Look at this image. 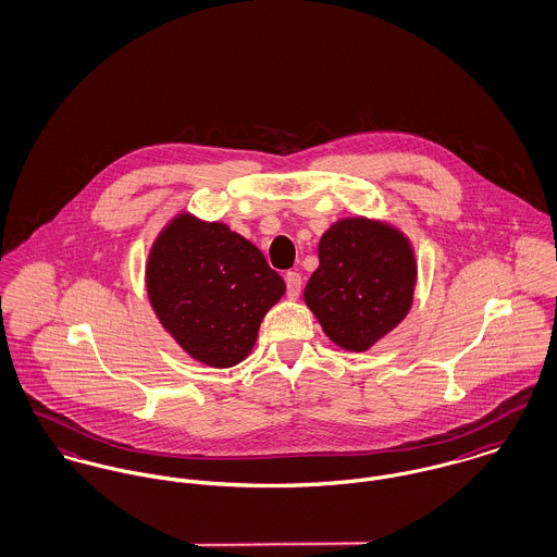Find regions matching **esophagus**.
Returning a JSON list of instances; mask_svg holds the SVG:
<instances>
[{
    "mask_svg": "<svg viewBox=\"0 0 557 557\" xmlns=\"http://www.w3.org/2000/svg\"><path fill=\"white\" fill-rule=\"evenodd\" d=\"M285 283H287V296L292 300H296L300 296V289H302V276L298 272H287Z\"/></svg>",
    "mask_w": 557,
    "mask_h": 557,
    "instance_id": "obj_1",
    "label": "esophagus"
}]
</instances>
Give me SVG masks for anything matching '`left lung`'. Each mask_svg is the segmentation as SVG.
<instances>
[{
	"label": "left lung",
	"mask_w": 557,
	"mask_h": 557,
	"mask_svg": "<svg viewBox=\"0 0 557 557\" xmlns=\"http://www.w3.org/2000/svg\"><path fill=\"white\" fill-rule=\"evenodd\" d=\"M414 287L417 257L405 232L357 214L334 221L321 236L304 302L336 347L361 354L405 321Z\"/></svg>",
	"instance_id": "left-lung-1"
}]
</instances>
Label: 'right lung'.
<instances>
[{
    "label": "right lung",
    "mask_w": 557,
    "mask_h": 557,
    "mask_svg": "<svg viewBox=\"0 0 557 557\" xmlns=\"http://www.w3.org/2000/svg\"><path fill=\"white\" fill-rule=\"evenodd\" d=\"M145 281L161 327L210 368H232L253 351L265 312L287 289L253 243L187 210L152 240Z\"/></svg>",
    "instance_id": "right-lung-1"
}]
</instances>
